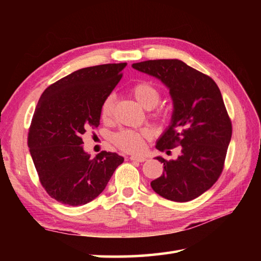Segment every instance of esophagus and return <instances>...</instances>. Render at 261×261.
Here are the masks:
<instances>
[{
  "instance_id": "esophagus-1",
  "label": "esophagus",
  "mask_w": 261,
  "mask_h": 261,
  "mask_svg": "<svg viewBox=\"0 0 261 261\" xmlns=\"http://www.w3.org/2000/svg\"><path fill=\"white\" fill-rule=\"evenodd\" d=\"M130 159L134 160V162H138V163L146 162V158L145 157H141V156H131Z\"/></svg>"
}]
</instances>
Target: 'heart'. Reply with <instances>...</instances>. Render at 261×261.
<instances>
[{
  "label": "heart",
  "instance_id": "b5f03b06",
  "mask_svg": "<svg viewBox=\"0 0 261 261\" xmlns=\"http://www.w3.org/2000/svg\"><path fill=\"white\" fill-rule=\"evenodd\" d=\"M131 95L134 96L137 102L142 108L147 110L153 109L159 103L162 94L159 88L153 85L150 82H139L131 87ZM113 112V97L108 96L104 99L101 105V118L104 121L111 119ZM157 116L162 115V113H156ZM148 138L146 131H136L124 129L121 130L113 136L112 141L114 145L120 148L121 150L131 153H139L145 149V141Z\"/></svg>",
  "mask_w": 261,
  "mask_h": 261
}]
</instances>
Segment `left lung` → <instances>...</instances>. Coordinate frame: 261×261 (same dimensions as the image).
<instances>
[{"instance_id": "obj_1", "label": "left lung", "mask_w": 261, "mask_h": 261, "mask_svg": "<svg viewBox=\"0 0 261 261\" xmlns=\"http://www.w3.org/2000/svg\"><path fill=\"white\" fill-rule=\"evenodd\" d=\"M132 67L162 81L173 99L170 125L156 148L165 151L181 146L176 160L157 157L165 171L150 182L152 190L170 201H192L219 179L231 140V120L219 87L178 59L146 60Z\"/></svg>"}]
</instances>
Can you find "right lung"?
Listing matches in <instances>:
<instances>
[{"label": "right lung", "instance_id": "right-lung-1", "mask_svg": "<svg viewBox=\"0 0 261 261\" xmlns=\"http://www.w3.org/2000/svg\"><path fill=\"white\" fill-rule=\"evenodd\" d=\"M126 63L74 71L47 87L28 134V147L49 196L70 206L93 201L124 158L102 151L91 158L82 136L99 124L101 105L122 77Z\"/></svg>", "mask_w": 261, "mask_h": 261}]
</instances>
